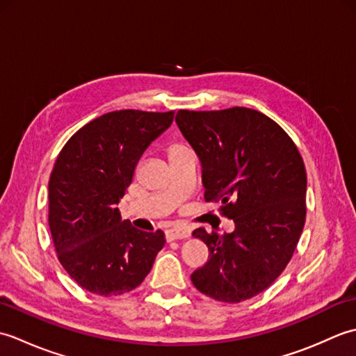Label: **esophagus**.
Instances as JSON below:
<instances>
[{"label": "esophagus", "instance_id": "esophagus-1", "mask_svg": "<svg viewBox=\"0 0 356 356\" xmlns=\"http://www.w3.org/2000/svg\"><path fill=\"white\" fill-rule=\"evenodd\" d=\"M190 237V231H186L184 228H171L165 231V238L168 241L172 240H182V238H188Z\"/></svg>", "mask_w": 356, "mask_h": 356}]
</instances>
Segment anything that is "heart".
<instances>
[{"label":"heart","instance_id":"1","mask_svg":"<svg viewBox=\"0 0 356 356\" xmlns=\"http://www.w3.org/2000/svg\"><path fill=\"white\" fill-rule=\"evenodd\" d=\"M180 148H185V147H182V145H172V147H170V151H172V149H180Z\"/></svg>","mask_w":356,"mask_h":356}]
</instances>
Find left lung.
<instances>
[{
    "mask_svg": "<svg viewBox=\"0 0 356 356\" xmlns=\"http://www.w3.org/2000/svg\"><path fill=\"white\" fill-rule=\"evenodd\" d=\"M176 124L202 162L205 200L220 202L236 223L229 234L193 232L209 259L191 282L223 303L252 298L284 270L303 232V159L283 128L257 110H179Z\"/></svg>",
    "mask_w": 356,
    "mask_h": 356,
    "instance_id": "8db88e82",
    "label": "left lung"
}]
</instances>
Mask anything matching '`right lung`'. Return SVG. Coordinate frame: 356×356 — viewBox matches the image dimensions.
Wrapping results in <instances>:
<instances>
[{
    "instance_id": "obj_1",
    "label": "right lung",
    "mask_w": 356,
    "mask_h": 356,
    "mask_svg": "<svg viewBox=\"0 0 356 356\" xmlns=\"http://www.w3.org/2000/svg\"><path fill=\"white\" fill-rule=\"evenodd\" d=\"M172 118L174 111H111L82 127L58 154L49 226L59 263L88 292L111 297L136 289L165 245L161 229L134 228L116 205L143 151Z\"/></svg>"
}]
</instances>
